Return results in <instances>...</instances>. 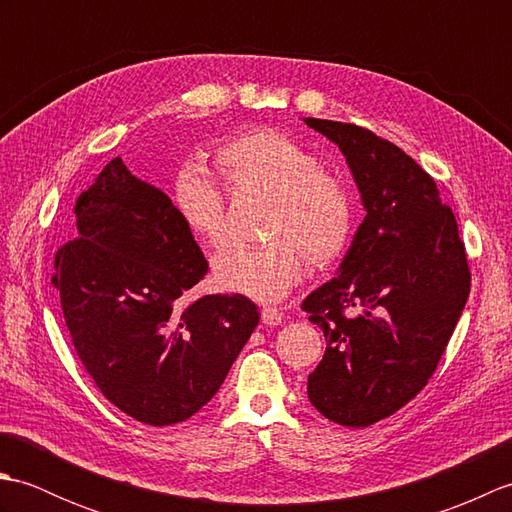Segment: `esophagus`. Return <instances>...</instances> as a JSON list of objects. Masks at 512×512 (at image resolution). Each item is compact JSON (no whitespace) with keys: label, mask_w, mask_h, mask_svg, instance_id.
<instances>
[{"label":"esophagus","mask_w":512,"mask_h":512,"mask_svg":"<svg viewBox=\"0 0 512 512\" xmlns=\"http://www.w3.org/2000/svg\"><path fill=\"white\" fill-rule=\"evenodd\" d=\"M281 321H284V314H281V310L268 306L262 310V323L266 325V328H275V325H281Z\"/></svg>","instance_id":"1"}]
</instances>
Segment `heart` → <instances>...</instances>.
<instances>
[{
    "instance_id": "obj_1",
    "label": "heart",
    "mask_w": 512,
    "mask_h": 512,
    "mask_svg": "<svg viewBox=\"0 0 512 512\" xmlns=\"http://www.w3.org/2000/svg\"><path fill=\"white\" fill-rule=\"evenodd\" d=\"M213 167L233 198H266L262 235L253 248H226L213 259L215 286L255 301H279L312 266H328L352 233V198L345 182L286 134L250 129L213 151ZM171 200L200 244L217 248L226 233L222 189L195 167L178 171Z\"/></svg>"
}]
</instances>
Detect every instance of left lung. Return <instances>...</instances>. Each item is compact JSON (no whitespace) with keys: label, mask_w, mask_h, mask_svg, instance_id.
<instances>
[{"label":"left lung","mask_w":512,"mask_h":512,"mask_svg":"<svg viewBox=\"0 0 512 512\" xmlns=\"http://www.w3.org/2000/svg\"><path fill=\"white\" fill-rule=\"evenodd\" d=\"M306 125L339 145L367 211L341 273L301 303L328 341L308 398L336 424L369 427L429 383L469 299L471 270L455 215L416 160L365 127Z\"/></svg>","instance_id":"1"}]
</instances>
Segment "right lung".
<instances>
[{
    "label": "right lung",
    "instance_id": "add662e5",
    "mask_svg": "<svg viewBox=\"0 0 512 512\" xmlns=\"http://www.w3.org/2000/svg\"><path fill=\"white\" fill-rule=\"evenodd\" d=\"M74 215L52 286L85 372L138 422L191 418L257 328V306L242 295L189 297L209 262L167 195L121 158L79 195Z\"/></svg>",
    "mask_w": 512,
    "mask_h": 512
}]
</instances>
